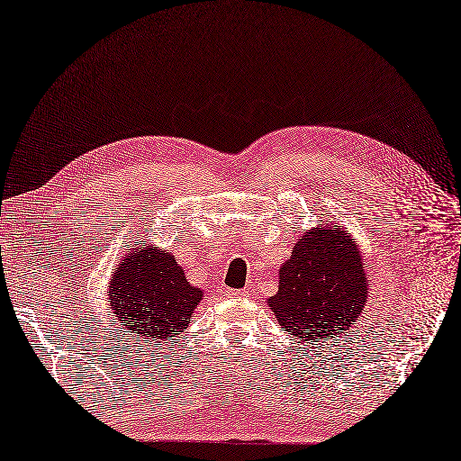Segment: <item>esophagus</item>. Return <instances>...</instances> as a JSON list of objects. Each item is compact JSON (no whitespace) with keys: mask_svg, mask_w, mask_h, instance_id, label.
Segmentation results:
<instances>
[{"mask_svg":"<svg viewBox=\"0 0 461 461\" xmlns=\"http://www.w3.org/2000/svg\"><path fill=\"white\" fill-rule=\"evenodd\" d=\"M226 294H230V296H241L245 293L243 291H237V289H226Z\"/></svg>","mask_w":461,"mask_h":461,"instance_id":"1","label":"esophagus"}]
</instances>
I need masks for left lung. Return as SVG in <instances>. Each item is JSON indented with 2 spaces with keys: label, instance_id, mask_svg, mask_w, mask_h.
<instances>
[{
  "label": "left lung",
  "instance_id": "1",
  "mask_svg": "<svg viewBox=\"0 0 461 461\" xmlns=\"http://www.w3.org/2000/svg\"><path fill=\"white\" fill-rule=\"evenodd\" d=\"M367 299L360 250L343 228H316L296 241L270 299L274 314L301 345L352 328Z\"/></svg>",
  "mask_w": 461,
  "mask_h": 461
}]
</instances>
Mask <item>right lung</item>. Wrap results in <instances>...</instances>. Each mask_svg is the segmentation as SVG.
Returning <instances> with one entry per match:
<instances>
[{
	"label": "right lung",
	"instance_id": "add662e5",
	"mask_svg": "<svg viewBox=\"0 0 461 461\" xmlns=\"http://www.w3.org/2000/svg\"><path fill=\"white\" fill-rule=\"evenodd\" d=\"M201 299L174 257L157 249L133 250L109 285V304L126 333L151 340L180 335Z\"/></svg>",
	"mask_w": 461,
	"mask_h": 461
}]
</instances>
